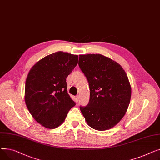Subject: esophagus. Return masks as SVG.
<instances>
[{
  "label": "esophagus",
  "mask_w": 160,
  "mask_h": 160,
  "mask_svg": "<svg viewBox=\"0 0 160 160\" xmlns=\"http://www.w3.org/2000/svg\"><path fill=\"white\" fill-rule=\"evenodd\" d=\"M75 99H76V102H78L79 101V96H76V97H75Z\"/></svg>",
  "instance_id": "34e87169"
}]
</instances>
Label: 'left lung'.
<instances>
[{
    "mask_svg": "<svg viewBox=\"0 0 160 160\" xmlns=\"http://www.w3.org/2000/svg\"><path fill=\"white\" fill-rule=\"evenodd\" d=\"M79 66L90 87V100L80 110L88 125L97 130L116 125L128 109L131 87L121 65L101 54L80 55Z\"/></svg>",
    "mask_w": 160,
    "mask_h": 160,
    "instance_id": "8db88e82",
    "label": "left lung"
}]
</instances>
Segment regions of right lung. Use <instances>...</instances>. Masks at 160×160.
<instances>
[{
    "label": "right lung",
    "mask_w": 160,
    "mask_h": 160,
    "mask_svg": "<svg viewBox=\"0 0 160 160\" xmlns=\"http://www.w3.org/2000/svg\"><path fill=\"white\" fill-rule=\"evenodd\" d=\"M78 62V55L58 52L36 62L28 74L26 107L35 121L47 128L61 125L76 105L67 92L66 79Z\"/></svg>",
    "instance_id": "right-lung-1"
}]
</instances>
